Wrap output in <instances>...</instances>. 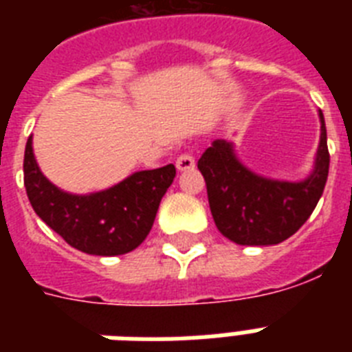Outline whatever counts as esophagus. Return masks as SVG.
Wrapping results in <instances>:
<instances>
[{"mask_svg": "<svg viewBox=\"0 0 352 352\" xmlns=\"http://www.w3.org/2000/svg\"><path fill=\"white\" fill-rule=\"evenodd\" d=\"M175 166H177V170H179V171L192 170L193 166H195V159H193L192 155L184 153V155H181V157H177Z\"/></svg>", "mask_w": 352, "mask_h": 352, "instance_id": "obj_1", "label": "esophagus"}]
</instances>
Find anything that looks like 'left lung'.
I'll use <instances>...</instances> for the list:
<instances>
[{"label":"left lung","instance_id":"8db88e82","mask_svg":"<svg viewBox=\"0 0 352 352\" xmlns=\"http://www.w3.org/2000/svg\"><path fill=\"white\" fill-rule=\"evenodd\" d=\"M320 142L307 177L285 181L257 173L237 157L232 140L217 138L197 162L215 226L243 246H270L300 230L316 208L329 175L327 129L322 109Z\"/></svg>","mask_w":352,"mask_h":352}]
</instances>
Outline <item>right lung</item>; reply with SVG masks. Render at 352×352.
I'll return each instance as SVG.
<instances>
[{
    "mask_svg": "<svg viewBox=\"0 0 352 352\" xmlns=\"http://www.w3.org/2000/svg\"><path fill=\"white\" fill-rule=\"evenodd\" d=\"M175 173V166L168 164L135 171L100 192L71 193L41 173L32 137L25 146V190L32 208L69 245L91 256H122L135 250L148 237Z\"/></svg>",
    "mask_w": 352,
    "mask_h": 352,
    "instance_id": "right-lung-1",
    "label": "right lung"
}]
</instances>
